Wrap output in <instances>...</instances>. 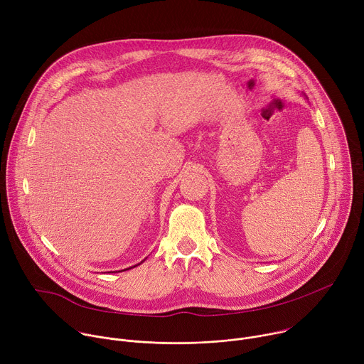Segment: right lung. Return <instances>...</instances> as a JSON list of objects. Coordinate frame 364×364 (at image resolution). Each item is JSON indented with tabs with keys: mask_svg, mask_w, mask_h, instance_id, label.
<instances>
[{
	"mask_svg": "<svg viewBox=\"0 0 364 364\" xmlns=\"http://www.w3.org/2000/svg\"><path fill=\"white\" fill-rule=\"evenodd\" d=\"M134 268H135V267H134ZM128 269H129V268H128ZM125 271H127V269H125Z\"/></svg>",
	"mask_w": 364,
	"mask_h": 364,
	"instance_id": "1",
	"label": "right lung"
}]
</instances>
